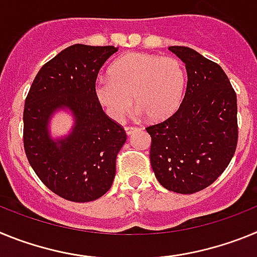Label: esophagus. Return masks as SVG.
<instances>
[{
  "mask_svg": "<svg viewBox=\"0 0 257 257\" xmlns=\"http://www.w3.org/2000/svg\"><path fill=\"white\" fill-rule=\"evenodd\" d=\"M124 130H126L127 135H131V134L136 133V131H139L140 128H139V127H136V126H126V127H124Z\"/></svg>",
  "mask_w": 257,
  "mask_h": 257,
  "instance_id": "34e87169",
  "label": "esophagus"
}]
</instances>
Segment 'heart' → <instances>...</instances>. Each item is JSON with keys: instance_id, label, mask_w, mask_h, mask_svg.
<instances>
[{"instance_id": "1", "label": "heart", "mask_w": 257, "mask_h": 257, "mask_svg": "<svg viewBox=\"0 0 257 257\" xmlns=\"http://www.w3.org/2000/svg\"><path fill=\"white\" fill-rule=\"evenodd\" d=\"M110 78L96 82L97 100L114 119L134 103L153 121L174 114L184 96L187 72L179 59L148 52H130L110 67Z\"/></svg>"}]
</instances>
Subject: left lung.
Masks as SVG:
<instances>
[{
	"label": "left lung",
	"mask_w": 257,
	"mask_h": 257,
	"mask_svg": "<svg viewBox=\"0 0 257 257\" xmlns=\"http://www.w3.org/2000/svg\"><path fill=\"white\" fill-rule=\"evenodd\" d=\"M185 63L188 85L176 112L148 126L151 165L166 189L192 194L228 167L238 143L237 94L219 64L185 46L169 47Z\"/></svg>",
	"instance_id": "1"
}]
</instances>
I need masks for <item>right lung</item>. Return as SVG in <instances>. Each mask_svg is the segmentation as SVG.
<instances>
[{"instance_id":"obj_1","label":"right lung","mask_w":257,"mask_h":257,"mask_svg":"<svg viewBox=\"0 0 257 257\" xmlns=\"http://www.w3.org/2000/svg\"><path fill=\"white\" fill-rule=\"evenodd\" d=\"M117 50L67 47L41 68L26 97L23 143L29 165L51 192L68 201H95L114 180L126 131L103 112L95 85L100 68ZM60 107L71 109L76 124L65 140L54 142L47 124Z\"/></svg>"}]
</instances>
